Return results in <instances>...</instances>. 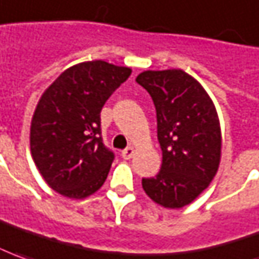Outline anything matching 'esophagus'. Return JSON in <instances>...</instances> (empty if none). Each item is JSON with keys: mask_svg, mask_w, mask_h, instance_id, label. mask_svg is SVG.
<instances>
[{"mask_svg": "<svg viewBox=\"0 0 259 259\" xmlns=\"http://www.w3.org/2000/svg\"><path fill=\"white\" fill-rule=\"evenodd\" d=\"M133 154H135V149L133 147H127V149H124L122 152V157L124 160H129L133 157Z\"/></svg>", "mask_w": 259, "mask_h": 259, "instance_id": "1", "label": "esophagus"}]
</instances>
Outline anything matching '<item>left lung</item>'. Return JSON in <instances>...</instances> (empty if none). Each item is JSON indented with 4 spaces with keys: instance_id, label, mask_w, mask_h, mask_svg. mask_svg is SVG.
<instances>
[{
    "instance_id": "left-lung-1",
    "label": "left lung",
    "mask_w": 259,
    "mask_h": 259,
    "mask_svg": "<svg viewBox=\"0 0 259 259\" xmlns=\"http://www.w3.org/2000/svg\"><path fill=\"white\" fill-rule=\"evenodd\" d=\"M136 82L156 106L163 152L159 174L143 179L144 193L164 208L193 203L215 177L221 160L217 109L201 83L183 69L144 70Z\"/></svg>"
}]
</instances>
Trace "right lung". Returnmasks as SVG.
<instances>
[{
	"label": "right lung",
	"mask_w": 259,
	"mask_h": 259,
	"mask_svg": "<svg viewBox=\"0 0 259 259\" xmlns=\"http://www.w3.org/2000/svg\"><path fill=\"white\" fill-rule=\"evenodd\" d=\"M130 73L105 61L80 62L42 93L31 120V154L58 194L83 200L103 186L113 153L102 143L100 110Z\"/></svg>",
	"instance_id": "add662e5"
}]
</instances>
